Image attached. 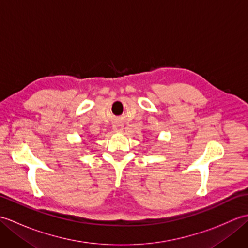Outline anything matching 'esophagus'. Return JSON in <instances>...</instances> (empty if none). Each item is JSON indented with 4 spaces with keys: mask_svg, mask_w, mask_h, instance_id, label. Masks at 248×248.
Listing matches in <instances>:
<instances>
[{
    "mask_svg": "<svg viewBox=\"0 0 248 248\" xmlns=\"http://www.w3.org/2000/svg\"><path fill=\"white\" fill-rule=\"evenodd\" d=\"M124 129V124H115L113 125V130L115 131V132H119V131H121Z\"/></svg>",
    "mask_w": 248,
    "mask_h": 248,
    "instance_id": "obj_1",
    "label": "esophagus"
}]
</instances>
